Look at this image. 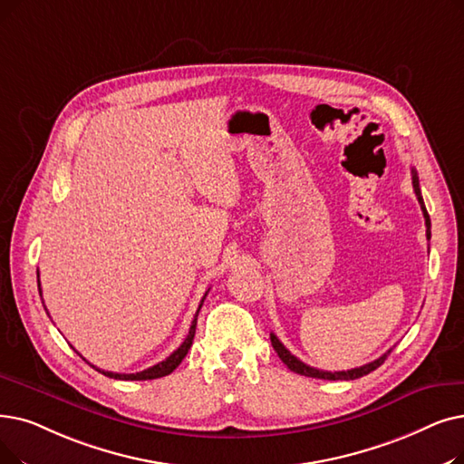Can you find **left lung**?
Returning <instances> with one entry per match:
<instances>
[{"label":"left lung","instance_id":"8db88e82","mask_svg":"<svg viewBox=\"0 0 464 464\" xmlns=\"http://www.w3.org/2000/svg\"><path fill=\"white\" fill-rule=\"evenodd\" d=\"M411 179H413V191H415V195H417V200H419V205H420V210H422V216H425V226H427V238H430V218H429V212H427V208H425V200H422V195H420V188H419V176H417V172H415V169H411ZM271 345H273V349L276 351V354H278V358L285 362V364L292 370V372H295V373H299V375H305V377H314V379H328V381H351V379H358V377H364V375H368L370 372H373V370H377L382 362L387 360V356L391 354V351L392 349H389L385 354L382 356H379L377 360H373V362H370V364H364V366H360V368H353V370H347V372H326V370H316V368H311V366H307V364H304V362H301L299 358H295L285 345L280 343L278 341V337L275 335V334H271Z\"/></svg>","mask_w":464,"mask_h":464}]
</instances>
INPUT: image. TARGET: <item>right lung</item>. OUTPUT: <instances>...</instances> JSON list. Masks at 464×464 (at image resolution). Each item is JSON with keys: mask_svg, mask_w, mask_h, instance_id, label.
<instances>
[{"mask_svg": "<svg viewBox=\"0 0 464 464\" xmlns=\"http://www.w3.org/2000/svg\"><path fill=\"white\" fill-rule=\"evenodd\" d=\"M37 286H39V273H37ZM208 294V292H207ZM207 294H205V297H207ZM39 295H42V288H39ZM205 297L200 299V305H198V309H197V313H195V318H193V322H191V328H189V334H188V337L184 339V343L179 345L170 356H167L163 362H159V364H155V366H151V368H148V370H144V372H138V373H113V372H104V370H98L96 366H92L96 372H100V373H104L106 377H111V379H123V381H148V379H157V377H165V375H169V373H172L178 366H179V362H182L184 358H186V354H188V351L191 349V345H193V337H195V328H197V316H198V311H200V307H203V301H205ZM45 307V305H44ZM49 314V313H47Z\"/></svg>", "mask_w": 464, "mask_h": 464, "instance_id": "right-lung-1", "label": "right lung"}]
</instances>
